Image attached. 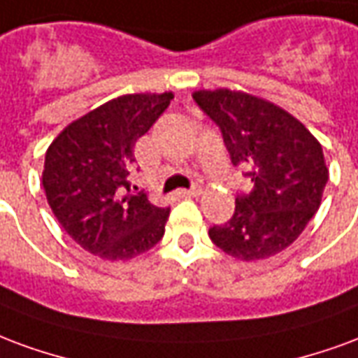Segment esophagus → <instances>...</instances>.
<instances>
[{"mask_svg": "<svg viewBox=\"0 0 358 358\" xmlns=\"http://www.w3.org/2000/svg\"><path fill=\"white\" fill-rule=\"evenodd\" d=\"M202 194V189L200 187H192V189H181L179 190V196L190 198V196H200Z\"/></svg>", "mask_w": 358, "mask_h": 358, "instance_id": "34e87169", "label": "esophagus"}]
</instances>
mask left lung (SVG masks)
<instances>
[{"mask_svg":"<svg viewBox=\"0 0 358 358\" xmlns=\"http://www.w3.org/2000/svg\"><path fill=\"white\" fill-rule=\"evenodd\" d=\"M192 99L221 129L233 166L254 182L236 196L233 217L211 227V242L242 262L286 250L322 200L328 168L320 143L292 114L250 93L204 90Z\"/></svg>","mask_w":358,"mask_h":358,"instance_id":"8db88e82","label":"left lung"}]
</instances>
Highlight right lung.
<instances>
[{
  "label": "right lung",
  "instance_id": "add662e5",
  "mask_svg": "<svg viewBox=\"0 0 358 358\" xmlns=\"http://www.w3.org/2000/svg\"><path fill=\"white\" fill-rule=\"evenodd\" d=\"M173 93H135L101 104L66 125L43 166L47 202L70 238L108 262L145 254L164 236L169 208L131 192L133 147Z\"/></svg>",
  "mask_w": 358,
  "mask_h": 358
}]
</instances>
